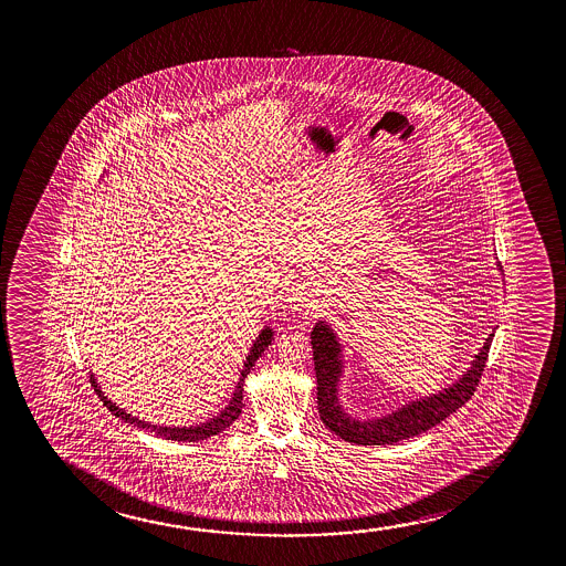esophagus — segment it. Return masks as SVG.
Here are the masks:
<instances>
[{
	"mask_svg": "<svg viewBox=\"0 0 566 566\" xmlns=\"http://www.w3.org/2000/svg\"><path fill=\"white\" fill-rule=\"evenodd\" d=\"M287 302L294 303L300 310H307V307H311L310 290L305 286L292 287L290 295H287Z\"/></svg>",
	"mask_w": 566,
	"mask_h": 566,
	"instance_id": "obj_1",
	"label": "esophagus"
}]
</instances>
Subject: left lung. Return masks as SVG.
<instances>
[{"mask_svg":"<svg viewBox=\"0 0 566 566\" xmlns=\"http://www.w3.org/2000/svg\"><path fill=\"white\" fill-rule=\"evenodd\" d=\"M493 336L495 333L489 334L480 354L473 359L472 367L452 387L444 388L439 395L421 398L418 402L413 400L406 403L403 408L392 411L387 418L357 421L342 410L336 396V385L342 375L340 344L328 325L317 323L311 331V346H313V361H315V375H317V403L321 419L326 429H331L344 441L356 442V444H392V442L423 433L427 429L441 423L442 419L449 418L450 413H454L472 398L485 369Z\"/></svg>","mask_w":566,"mask_h":566,"instance_id":"8db88e82","label":"left lung"}]
</instances>
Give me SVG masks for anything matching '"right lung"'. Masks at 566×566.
Returning <instances> with one entry per match:
<instances>
[{
	"mask_svg": "<svg viewBox=\"0 0 566 566\" xmlns=\"http://www.w3.org/2000/svg\"><path fill=\"white\" fill-rule=\"evenodd\" d=\"M272 342V331L266 326L263 333L259 334V338H256L255 344H253V348L249 352L248 359H245V367H243V371H241V379L238 382V387H235V392L232 396V402L228 403V408L222 410L220 416H217L214 419H210L207 423H202L199 427H158L150 426L147 421H140V419L133 418L132 413H127L125 410H119L116 403L109 402L106 396L102 395L101 388L96 385V379H94L93 375H91V382L94 385V390L98 392L101 396L102 402L104 406L108 408L116 418H122L127 423H132V426L140 427V429H150L153 433L160 434L164 439H170V441H205V439H209L212 434L222 433L226 427L232 426L235 419L240 418L241 408H243V380L248 377L249 371H251V367L255 365L259 356L263 354L264 349L269 348V344Z\"/></svg>",
	"mask_w": 566,
	"mask_h": 566,
	"instance_id": "right-lung-1",
	"label": "right lung"
}]
</instances>
